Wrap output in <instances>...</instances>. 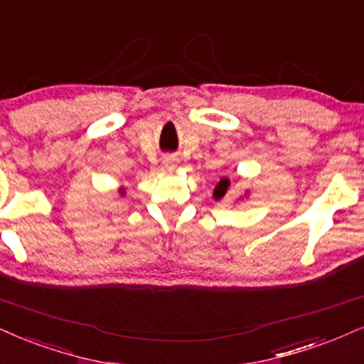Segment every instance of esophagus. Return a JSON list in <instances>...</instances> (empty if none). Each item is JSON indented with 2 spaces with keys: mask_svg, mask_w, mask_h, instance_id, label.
Instances as JSON below:
<instances>
[{
  "mask_svg": "<svg viewBox=\"0 0 364 364\" xmlns=\"http://www.w3.org/2000/svg\"><path fill=\"white\" fill-rule=\"evenodd\" d=\"M164 167L168 170V172H172V170L177 168V159H175L173 155H168L164 159Z\"/></svg>",
  "mask_w": 364,
  "mask_h": 364,
  "instance_id": "34e87169",
  "label": "esophagus"
}]
</instances>
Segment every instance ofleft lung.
Here are the masks:
<instances>
[{
	"label": "left lung",
	"mask_w": 364,
	"mask_h": 364,
	"mask_svg": "<svg viewBox=\"0 0 364 364\" xmlns=\"http://www.w3.org/2000/svg\"><path fill=\"white\" fill-rule=\"evenodd\" d=\"M228 187H230V178H226V177H223L221 181H219V183L216 186V189H214V199L216 200H219V199H223L224 196H226V192H228Z\"/></svg>",
	"instance_id": "1"
}]
</instances>
